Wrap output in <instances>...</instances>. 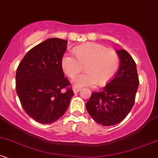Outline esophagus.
I'll list each match as a JSON object with an SVG mask.
<instances>
[{
    "label": "esophagus",
    "mask_w": 158,
    "mask_h": 158,
    "mask_svg": "<svg viewBox=\"0 0 158 158\" xmlns=\"http://www.w3.org/2000/svg\"><path fill=\"white\" fill-rule=\"evenodd\" d=\"M81 88H77V87H74V89H73V91H74V93H78L80 90H81Z\"/></svg>",
    "instance_id": "1"
}]
</instances>
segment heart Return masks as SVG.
Here are the masks:
<instances>
[{
	"label": "heart",
	"instance_id": "b5f03b06",
	"mask_svg": "<svg viewBox=\"0 0 158 158\" xmlns=\"http://www.w3.org/2000/svg\"><path fill=\"white\" fill-rule=\"evenodd\" d=\"M76 59L69 54L62 58V68L71 78H75L83 71L84 74L74 81L77 87L104 85L113 78L119 66V56L113 49L97 43H87L73 50Z\"/></svg>",
	"mask_w": 158,
	"mask_h": 158
}]
</instances>
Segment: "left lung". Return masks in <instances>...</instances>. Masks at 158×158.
Instances as JSON below:
<instances>
[{"mask_svg": "<svg viewBox=\"0 0 158 158\" xmlns=\"http://www.w3.org/2000/svg\"><path fill=\"white\" fill-rule=\"evenodd\" d=\"M120 59L118 72L101 91H94L86 103L88 113L96 123L112 126L124 119L133 108L139 80L136 65L124 50H116Z\"/></svg>", "mask_w": 158, "mask_h": 158, "instance_id": "1", "label": "left lung"}]
</instances>
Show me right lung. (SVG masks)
<instances>
[{"label":"right lung","instance_id":"obj_1","mask_svg":"<svg viewBox=\"0 0 158 158\" xmlns=\"http://www.w3.org/2000/svg\"><path fill=\"white\" fill-rule=\"evenodd\" d=\"M67 43L62 39H47L27 52L16 69V89L22 106L40 123L60 118L74 96L62 68Z\"/></svg>","mask_w":158,"mask_h":158}]
</instances>
